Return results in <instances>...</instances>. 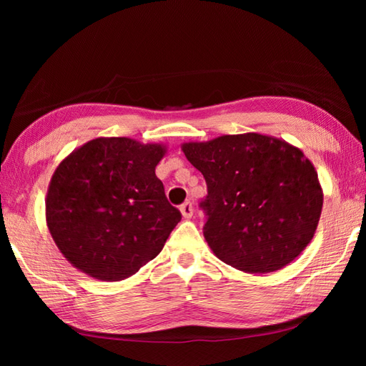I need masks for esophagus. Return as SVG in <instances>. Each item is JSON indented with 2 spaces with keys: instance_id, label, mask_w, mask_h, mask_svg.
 Segmentation results:
<instances>
[{
  "instance_id": "1",
  "label": "esophagus",
  "mask_w": 366,
  "mask_h": 366,
  "mask_svg": "<svg viewBox=\"0 0 366 366\" xmlns=\"http://www.w3.org/2000/svg\"><path fill=\"white\" fill-rule=\"evenodd\" d=\"M181 214H182V217L184 219H192V215H193V206H192V203L190 201H187V203H184L182 206H181Z\"/></svg>"
}]
</instances>
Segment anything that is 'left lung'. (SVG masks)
<instances>
[{
    "instance_id": "obj_1",
    "label": "left lung",
    "mask_w": 366,
    "mask_h": 366,
    "mask_svg": "<svg viewBox=\"0 0 366 366\" xmlns=\"http://www.w3.org/2000/svg\"><path fill=\"white\" fill-rule=\"evenodd\" d=\"M181 147L206 179L204 239L217 258L247 274H269L312 242L324 193L299 147L256 132Z\"/></svg>"
}]
</instances>
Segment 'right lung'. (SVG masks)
Masks as SVG:
<instances>
[{
    "label": "right lung",
    "mask_w": 366,
    "mask_h": 366,
    "mask_svg": "<svg viewBox=\"0 0 366 366\" xmlns=\"http://www.w3.org/2000/svg\"><path fill=\"white\" fill-rule=\"evenodd\" d=\"M167 144L100 137L61 160L50 179L45 220L64 258L100 282H121L157 256L181 212L155 167Z\"/></svg>",
    "instance_id": "1"
}]
</instances>
